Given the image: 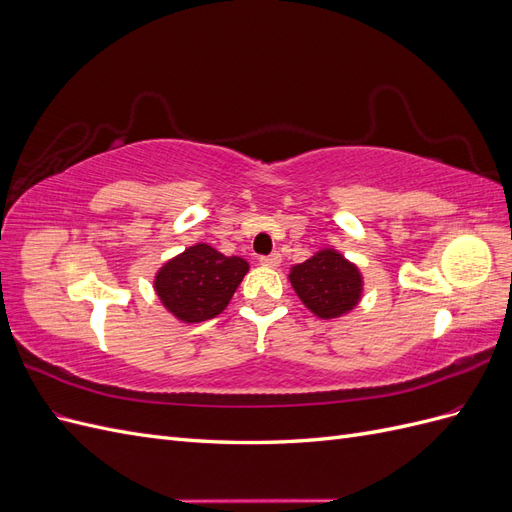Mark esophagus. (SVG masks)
<instances>
[{
  "label": "esophagus",
  "mask_w": 512,
  "mask_h": 512,
  "mask_svg": "<svg viewBox=\"0 0 512 512\" xmlns=\"http://www.w3.org/2000/svg\"><path fill=\"white\" fill-rule=\"evenodd\" d=\"M280 262H282V254H277V252H273V254H269V256H262V258H260V265H262V267H269V269L280 267Z\"/></svg>",
  "instance_id": "34e87169"
}]
</instances>
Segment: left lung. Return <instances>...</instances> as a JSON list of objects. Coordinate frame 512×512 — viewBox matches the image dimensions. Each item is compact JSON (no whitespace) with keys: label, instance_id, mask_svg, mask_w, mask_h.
<instances>
[{"label":"left lung","instance_id":"8db88e82","mask_svg":"<svg viewBox=\"0 0 512 512\" xmlns=\"http://www.w3.org/2000/svg\"><path fill=\"white\" fill-rule=\"evenodd\" d=\"M288 280L301 303L322 320L350 314L363 299V273L335 247H322L301 265L290 267Z\"/></svg>","mask_w":512,"mask_h":512}]
</instances>
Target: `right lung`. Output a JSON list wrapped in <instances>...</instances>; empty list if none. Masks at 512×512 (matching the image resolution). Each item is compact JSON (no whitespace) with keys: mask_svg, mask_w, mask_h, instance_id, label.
I'll return each mask as SVG.
<instances>
[{"mask_svg":"<svg viewBox=\"0 0 512 512\" xmlns=\"http://www.w3.org/2000/svg\"><path fill=\"white\" fill-rule=\"evenodd\" d=\"M250 271L241 256H224L209 243H194L166 260L153 277L166 312L185 324L220 316Z\"/></svg>","mask_w":512,"mask_h":512,"instance_id":"right-lung-1","label":"right lung"}]
</instances>
